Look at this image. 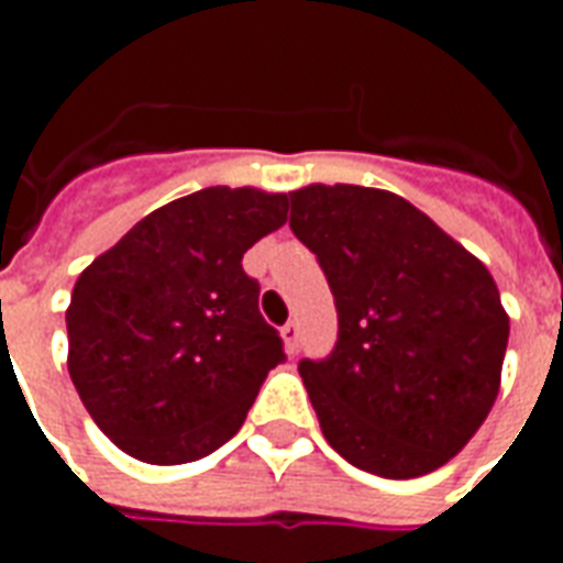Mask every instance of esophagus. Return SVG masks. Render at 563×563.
I'll return each mask as SVG.
<instances>
[{
	"label": "esophagus",
	"mask_w": 563,
	"mask_h": 563,
	"mask_svg": "<svg viewBox=\"0 0 563 563\" xmlns=\"http://www.w3.org/2000/svg\"><path fill=\"white\" fill-rule=\"evenodd\" d=\"M280 334L283 343H286V353H298V325H295V322H286Z\"/></svg>",
	"instance_id": "esophagus-1"
}]
</instances>
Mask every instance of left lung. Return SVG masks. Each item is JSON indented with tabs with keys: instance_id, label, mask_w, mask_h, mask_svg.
Here are the masks:
<instances>
[{
	"instance_id": "left-lung-1",
	"label": "left lung",
	"mask_w": 563,
	"mask_h": 563,
	"mask_svg": "<svg viewBox=\"0 0 563 563\" xmlns=\"http://www.w3.org/2000/svg\"><path fill=\"white\" fill-rule=\"evenodd\" d=\"M289 201L338 305L331 355L298 365L322 434L386 479L443 467L500 389L509 317L495 277L389 189L310 184Z\"/></svg>"
}]
</instances>
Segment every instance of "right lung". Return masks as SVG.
<instances>
[{
  "label": "right lung",
  "mask_w": 563,
  "mask_h": 563,
  "mask_svg": "<svg viewBox=\"0 0 563 563\" xmlns=\"http://www.w3.org/2000/svg\"><path fill=\"white\" fill-rule=\"evenodd\" d=\"M286 192L208 186L135 222L80 271L68 374L92 422L147 464L210 455L286 362L241 258L286 222Z\"/></svg>",
  "instance_id": "right-lung-1"
}]
</instances>
